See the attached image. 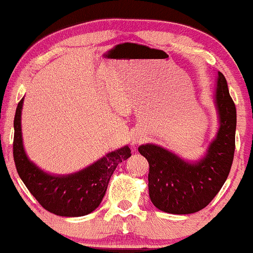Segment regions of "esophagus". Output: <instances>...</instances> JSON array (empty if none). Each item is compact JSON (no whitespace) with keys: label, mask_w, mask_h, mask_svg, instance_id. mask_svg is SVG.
<instances>
[{"label":"esophagus","mask_w":253,"mask_h":253,"mask_svg":"<svg viewBox=\"0 0 253 253\" xmlns=\"http://www.w3.org/2000/svg\"><path fill=\"white\" fill-rule=\"evenodd\" d=\"M139 142H141V138H139V137H135V138H133L132 139V143H139Z\"/></svg>","instance_id":"obj_1"}]
</instances>
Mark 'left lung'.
<instances>
[{
	"instance_id": "left-lung-1",
	"label": "left lung",
	"mask_w": 253,
	"mask_h": 253,
	"mask_svg": "<svg viewBox=\"0 0 253 253\" xmlns=\"http://www.w3.org/2000/svg\"><path fill=\"white\" fill-rule=\"evenodd\" d=\"M214 104L218 132L200 160L187 161L153 143L138 147L139 154L149 162L150 200L160 211L171 214L199 212L213 200L226 181L236 148L237 111L221 72H218Z\"/></svg>"
}]
</instances>
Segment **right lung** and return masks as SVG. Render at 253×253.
Masks as SVG:
<instances>
[{
	"instance_id": "obj_1",
	"label": "right lung",
	"mask_w": 253,
	"mask_h": 253,
	"mask_svg": "<svg viewBox=\"0 0 253 253\" xmlns=\"http://www.w3.org/2000/svg\"><path fill=\"white\" fill-rule=\"evenodd\" d=\"M23 98L17 104L14 118L13 155L16 170L38 203L60 216H83L93 212L102 203L109 181L118 163L131 156L127 145L108 153L82 170L67 175L43 171L27 156L21 130Z\"/></svg>"
}]
</instances>
